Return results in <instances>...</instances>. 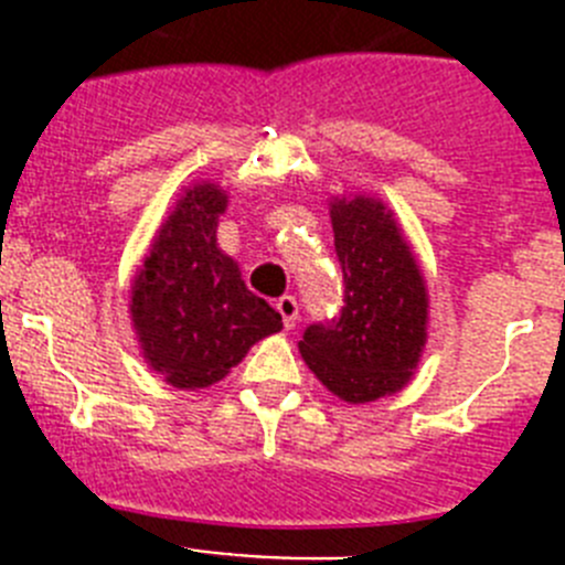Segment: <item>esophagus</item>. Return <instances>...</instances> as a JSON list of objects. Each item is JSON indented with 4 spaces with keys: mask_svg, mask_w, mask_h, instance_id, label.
Returning a JSON list of instances; mask_svg holds the SVG:
<instances>
[{
    "mask_svg": "<svg viewBox=\"0 0 565 565\" xmlns=\"http://www.w3.org/2000/svg\"><path fill=\"white\" fill-rule=\"evenodd\" d=\"M277 311H279V317H282V326H286V331H291L294 322H297V317H299L297 299H294L291 294H286V297H279L277 299Z\"/></svg>",
    "mask_w": 565,
    "mask_h": 565,
    "instance_id": "1",
    "label": "esophagus"
}]
</instances>
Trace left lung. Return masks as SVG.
Wrapping results in <instances>:
<instances>
[{
    "label": "left lung",
    "mask_w": 565,
    "mask_h": 565,
    "mask_svg": "<svg viewBox=\"0 0 565 565\" xmlns=\"http://www.w3.org/2000/svg\"><path fill=\"white\" fill-rule=\"evenodd\" d=\"M342 266V311L308 326L299 353L333 396L351 404L402 391L427 342V286L393 212L376 198L331 203Z\"/></svg>",
    "instance_id": "left-lung-1"
}]
</instances>
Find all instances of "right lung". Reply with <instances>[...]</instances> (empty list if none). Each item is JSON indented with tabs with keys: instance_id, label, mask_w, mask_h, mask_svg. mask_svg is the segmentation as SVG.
I'll return each mask as SVG.
<instances>
[{
	"instance_id": "obj_1",
	"label": "right lung",
	"mask_w": 565,
	"mask_h": 565,
	"mask_svg": "<svg viewBox=\"0 0 565 565\" xmlns=\"http://www.w3.org/2000/svg\"><path fill=\"white\" fill-rule=\"evenodd\" d=\"M226 192L189 186L154 234L132 279V326L152 371L172 387L221 382L254 342L282 328V317L252 294L228 254L217 248Z\"/></svg>"
}]
</instances>
